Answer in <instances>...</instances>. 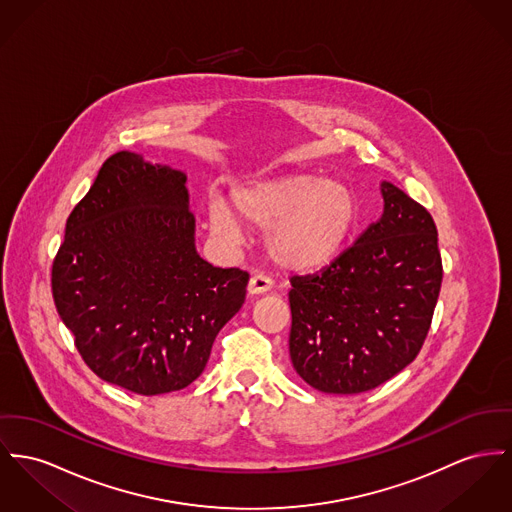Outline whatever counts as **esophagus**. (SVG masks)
I'll return each mask as SVG.
<instances>
[{"instance_id": "esophagus-1", "label": "esophagus", "mask_w": 512, "mask_h": 512, "mask_svg": "<svg viewBox=\"0 0 512 512\" xmlns=\"http://www.w3.org/2000/svg\"><path fill=\"white\" fill-rule=\"evenodd\" d=\"M272 289V281L266 277V275H260V273H256V275H252L250 277V281H248V295H264V293H268Z\"/></svg>"}]
</instances>
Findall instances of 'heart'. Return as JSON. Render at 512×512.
Segmentation results:
<instances>
[{
    "label": "heart",
    "mask_w": 512,
    "mask_h": 512,
    "mask_svg": "<svg viewBox=\"0 0 512 512\" xmlns=\"http://www.w3.org/2000/svg\"><path fill=\"white\" fill-rule=\"evenodd\" d=\"M231 200L248 225L266 229L264 244L273 262L295 272L332 262L359 217L357 196L345 182L312 172H287L242 184ZM207 219L215 233L239 239V221L221 198L209 200Z\"/></svg>",
    "instance_id": "b5f03b06"
}]
</instances>
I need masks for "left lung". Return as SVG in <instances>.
<instances>
[{"mask_svg": "<svg viewBox=\"0 0 512 512\" xmlns=\"http://www.w3.org/2000/svg\"><path fill=\"white\" fill-rule=\"evenodd\" d=\"M382 213L320 272L293 277L291 363L326 394H361L404 371L427 338L443 264L423 205L380 182Z\"/></svg>", "mask_w": 512, "mask_h": 512, "instance_id": "obj_1", "label": "left lung"}]
</instances>
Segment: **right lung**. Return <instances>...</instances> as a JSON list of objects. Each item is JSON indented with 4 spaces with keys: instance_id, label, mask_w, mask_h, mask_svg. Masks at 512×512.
<instances>
[{
    "instance_id": "add662e5",
    "label": "right lung",
    "mask_w": 512,
    "mask_h": 512,
    "mask_svg": "<svg viewBox=\"0 0 512 512\" xmlns=\"http://www.w3.org/2000/svg\"><path fill=\"white\" fill-rule=\"evenodd\" d=\"M186 172L120 151L104 161L66 223L52 295L87 367L141 396L204 373L219 330L239 312L248 273L196 250Z\"/></svg>"
}]
</instances>
